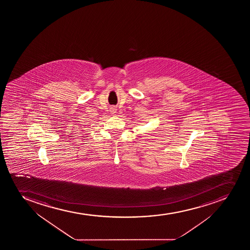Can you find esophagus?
<instances>
[{
    "instance_id": "obj_1",
    "label": "esophagus",
    "mask_w": 250,
    "mask_h": 250,
    "mask_svg": "<svg viewBox=\"0 0 250 250\" xmlns=\"http://www.w3.org/2000/svg\"><path fill=\"white\" fill-rule=\"evenodd\" d=\"M116 110H117V109L116 108V107H111V114H116Z\"/></svg>"
}]
</instances>
